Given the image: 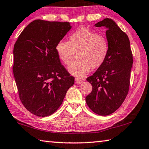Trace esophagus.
Instances as JSON below:
<instances>
[{
    "instance_id": "obj_1",
    "label": "esophagus",
    "mask_w": 149,
    "mask_h": 149,
    "mask_svg": "<svg viewBox=\"0 0 149 149\" xmlns=\"http://www.w3.org/2000/svg\"><path fill=\"white\" fill-rule=\"evenodd\" d=\"M75 83L77 84H81V82H82V80H81V79H79V78H76V79H75Z\"/></svg>"
}]
</instances>
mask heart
<instances>
[{
  "mask_svg": "<svg viewBox=\"0 0 149 149\" xmlns=\"http://www.w3.org/2000/svg\"><path fill=\"white\" fill-rule=\"evenodd\" d=\"M60 60L70 65L74 60L75 52H78L79 60L68 68L71 74L83 77L89 73L91 67L99 68L105 62L109 52L107 38L87 28H82L73 32L69 41L61 40L56 46Z\"/></svg>",
  "mask_w": 149,
  "mask_h": 149,
  "instance_id": "obj_1",
  "label": "heart"
}]
</instances>
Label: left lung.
Listing matches in <instances>:
<instances>
[{
	"mask_svg": "<svg viewBox=\"0 0 149 149\" xmlns=\"http://www.w3.org/2000/svg\"><path fill=\"white\" fill-rule=\"evenodd\" d=\"M95 26L105 28L109 52L103 64L87 78L92 91L86 101L96 114L108 115L120 107L128 93L133 55L128 36L115 21L106 18Z\"/></svg>",
	"mask_w": 149,
	"mask_h": 149,
	"instance_id": "1",
	"label": "left lung"
}]
</instances>
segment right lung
Returning a JSON list of instances; mask_svg holds the SVG:
<instances>
[{"mask_svg": "<svg viewBox=\"0 0 149 149\" xmlns=\"http://www.w3.org/2000/svg\"><path fill=\"white\" fill-rule=\"evenodd\" d=\"M72 27L67 22L34 20L14 46L13 70L20 100L36 116L53 114L74 84L56 51V44Z\"/></svg>", "mask_w": 149, "mask_h": 149, "instance_id": "1", "label": "right lung"}]
</instances>
